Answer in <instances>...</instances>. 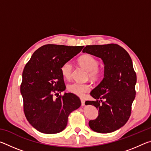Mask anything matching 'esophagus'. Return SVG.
Listing matches in <instances>:
<instances>
[{"label":"esophagus","instance_id":"esophagus-1","mask_svg":"<svg viewBox=\"0 0 151 151\" xmlns=\"http://www.w3.org/2000/svg\"><path fill=\"white\" fill-rule=\"evenodd\" d=\"M81 105H82V106L85 105V100H84L83 99H81Z\"/></svg>","mask_w":151,"mask_h":151}]
</instances>
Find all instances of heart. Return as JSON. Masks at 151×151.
<instances>
[{"label": "heart", "mask_w": 151, "mask_h": 151, "mask_svg": "<svg viewBox=\"0 0 151 151\" xmlns=\"http://www.w3.org/2000/svg\"><path fill=\"white\" fill-rule=\"evenodd\" d=\"M78 63L88 71V75L92 80H97L101 77V71L98 68L99 65V60L91 55L86 54L78 58ZM73 65L70 61H67L61 66L60 72L62 75L66 79H69L72 75ZM91 86L88 84L79 83H73L67 86L68 91L70 93L75 94L79 96H83L86 93L91 90Z\"/></svg>", "instance_id": "b5f03b06"}]
</instances>
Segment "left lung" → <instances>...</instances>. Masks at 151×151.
Returning a JSON list of instances; mask_svg holds the SVG:
<instances>
[{
    "label": "left lung",
    "mask_w": 151,
    "mask_h": 151,
    "mask_svg": "<svg viewBox=\"0 0 151 151\" xmlns=\"http://www.w3.org/2000/svg\"><path fill=\"white\" fill-rule=\"evenodd\" d=\"M83 52L101 58L104 64L103 81L90 93L96 101L85 103L99 111L98 117L89 121V127L100 133L115 131L129 120L136 94L137 75L131 58L116 44L87 45Z\"/></svg>",
    "instance_id": "left-lung-1"
}]
</instances>
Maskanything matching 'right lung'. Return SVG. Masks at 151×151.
<instances>
[{
	"label": "right lung",
	"mask_w": 151,
	"mask_h": 151,
	"mask_svg": "<svg viewBox=\"0 0 151 151\" xmlns=\"http://www.w3.org/2000/svg\"><path fill=\"white\" fill-rule=\"evenodd\" d=\"M83 47L46 45L36 50L25 65L20 85L24 112L29 123L40 132L63 131L70 112L81 106V101L76 94L59 95L58 93L66 88L61 66Z\"/></svg>",
	"instance_id": "add662e5"
}]
</instances>
